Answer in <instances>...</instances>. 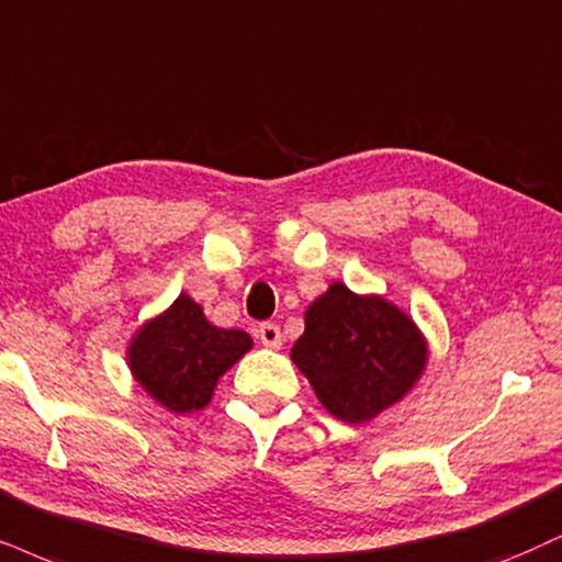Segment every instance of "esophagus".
Listing matches in <instances>:
<instances>
[{
  "instance_id": "esophagus-1",
  "label": "esophagus",
  "mask_w": 562,
  "mask_h": 562,
  "mask_svg": "<svg viewBox=\"0 0 562 562\" xmlns=\"http://www.w3.org/2000/svg\"><path fill=\"white\" fill-rule=\"evenodd\" d=\"M258 338L262 346H268V349H279L283 336H281V328L276 323H262L258 328Z\"/></svg>"
}]
</instances>
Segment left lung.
I'll list each match as a JSON object with an SVG mask.
<instances>
[{
	"instance_id": "obj_1",
	"label": "left lung",
	"mask_w": 562,
	"mask_h": 562,
	"mask_svg": "<svg viewBox=\"0 0 562 562\" xmlns=\"http://www.w3.org/2000/svg\"><path fill=\"white\" fill-rule=\"evenodd\" d=\"M292 362L336 419L364 425L417 385L427 338L385 296L355 294L334 281L304 313Z\"/></svg>"
}]
</instances>
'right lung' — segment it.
Here are the masks:
<instances>
[{"mask_svg":"<svg viewBox=\"0 0 562 562\" xmlns=\"http://www.w3.org/2000/svg\"><path fill=\"white\" fill-rule=\"evenodd\" d=\"M249 349V334L218 328L192 296L179 294L161 315L137 328L127 346V364L156 404L192 414L211 404L218 380Z\"/></svg>","mask_w":562,"mask_h":562,"instance_id":"right-lung-1","label":"right lung"}]
</instances>
